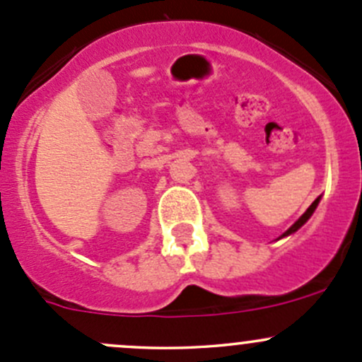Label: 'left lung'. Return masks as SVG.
<instances>
[{
    "instance_id": "8db88e82",
    "label": "left lung",
    "mask_w": 362,
    "mask_h": 362,
    "mask_svg": "<svg viewBox=\"0 0 362 362\" xmlns=\"http://www.w3.org/2000/svg\"><path fill=\"white\" fill-rule=\"evenodd\" d=\"M319 202H320V198H317V199H315V202H313L312 204H310V206H308V210H306V211H305V214H303V215H301V217H299V218H298V221H296V222H294V224H293V226H291V228H289V229H287V231H286V233H284V235H282V236H280V238H284V236H289V235H293V233H296V231H298V229H299V228H301V226H303V224H305V222H306V221H308V218H310V217H312V214H313V211H315V208H317V204H319Z\"/></svg>"
}]
</instances>
